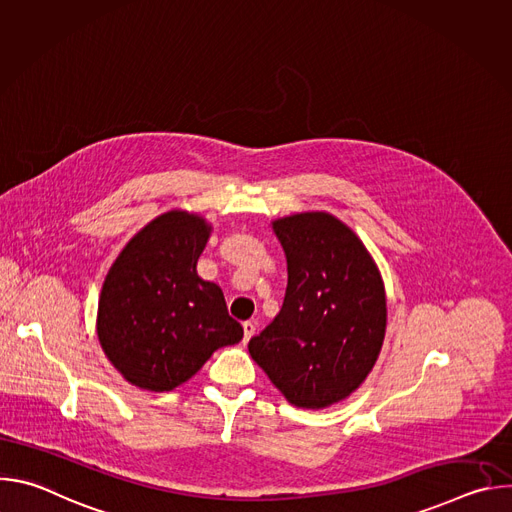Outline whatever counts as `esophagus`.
Listing matches in <instances>:
<instances>
[{
  "label": "esophagus",
  "instance_id": "esophagus-1",
  "mask_svg": "<svg viewBox=\"0 0 512 512\" xmlns=\"http://www.w3.org/2000/svg\"><path fill=\"white\" fill-rule=\"evenodd\" d=\"M255 334V324L253 322H245L243 324V342H249V338Z\"/></svg>",
  "mask_w": 512,
  "mask_h": 512
}]
</instances>
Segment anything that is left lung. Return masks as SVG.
Returning <instances> with one entry per match:
<instances>
[{
	"instance_id": "left-lung-1",
	"label": "left lung",
	"mask_w": 512,
	"mask_h": 512,
	"mask_svg": "<svg viewBox=\"0 0 512 512\" xmlns=\"http://www.w3.org/2000/svg\"><path fill=\"white\" fill-rule=\"evenodd\" d=\"M287 259L279 314L249 352L289 403L328 407L375 367L387 326L381 273L338 218L308 212L273 223Z\"/></svg>"
}]
</instances>
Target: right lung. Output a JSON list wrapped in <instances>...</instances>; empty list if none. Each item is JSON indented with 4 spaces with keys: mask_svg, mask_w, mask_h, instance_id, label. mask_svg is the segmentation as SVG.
Listing matches in <instances>:
<instances>
[{
    "mask_svg": "<svg viewBox=\"0 0 512 512\" xmlns=\"http://www.w3.org/2000/svg\"><path fill=\"white\" fill-rule=\"evenodd\" d=\"M208 233L200 216L162 214L127 243L105 277L99 342L135 387L172 391L216 348L243 338L223 289L196 273Z\"/></svg>",
    "mask_w": 512,
    "mask_h": 512,
    "instance_id": "1",
    "label": "right lung"
}]
</instances>
